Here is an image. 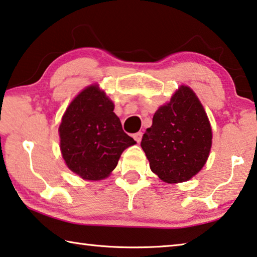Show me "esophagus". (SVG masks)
Segmentation results:
<instances>
[{"label":"esophagus","mask_w":257,"mask_h":257,"mask_svg":"<svg viewBox=\"0 0 257 257\" xmlns=\"http://www.w3.org/2000/svg\"><path fill=\"white\" fill-rule=\"evenodd\" d=\"M142 137H143V133H142V132H138L136 134H134V140H135L137 143H140V142L142 141Z\"/></svg>","instance_id":"34e87169"}]
</instances>
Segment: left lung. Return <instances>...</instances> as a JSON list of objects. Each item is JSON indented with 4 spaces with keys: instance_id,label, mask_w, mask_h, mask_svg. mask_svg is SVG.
Returning <instances> with one entry per match:
<instances>
[{
    "instance_id": "obj_1",
    "label": "left lung",
    "mask_w": 257,
    "mask_h": 257,
    "mask_svg": "<svg viewBox=\"0 0 257 257\" xmlns=\"http://www.w3.org/2000/svg\"><path fill=\"white\" fill-rule=\"evenodd\" d=\"M151 170L166 183L190 180L205 166L211 148V128L205 109L186 85L154 113L141 142Z\"/></svg>"
}]
</instances>
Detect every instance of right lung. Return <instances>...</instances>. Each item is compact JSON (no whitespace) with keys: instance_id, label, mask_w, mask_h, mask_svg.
I'll return each instance as SVG.
<instances>
[{"instance_id":"add662e5","label":"right lung","mask_w":257,"mask_h":257,"mask_svg":"<svg viewBox=\"0 0 257 257\" xmlns=\"http://www.w3.org/2000/svg\"><path fill=\"white\" fill-rule=\"evenodd\" d=\"M114 105L98 85L77 95L59 125L60 150L73 173L98 181L115 168L123 151L136 143L122 129Z\"/></svg>"}]
</instances>
